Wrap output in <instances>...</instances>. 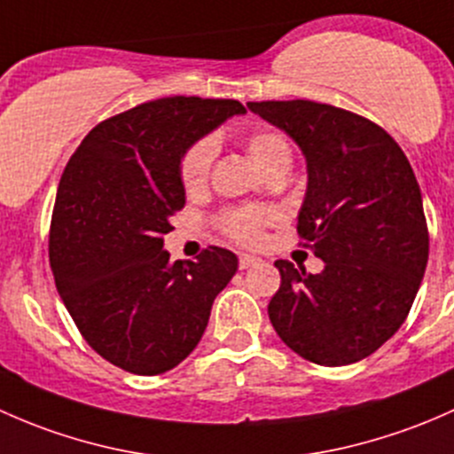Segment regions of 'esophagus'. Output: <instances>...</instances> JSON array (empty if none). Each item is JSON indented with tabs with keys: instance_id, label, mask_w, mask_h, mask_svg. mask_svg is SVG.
<instances>
[{
	"instance_id": "34e87169",
	"label": "esophagus",
	"mask_w": 454,
	"mask_h": 454,
	"mask_svg": "<svg viewBox=\"0 0 454 454\" xmlns=\"http://www.w3.org/2000/svg\"><path fill=\"white\" fill-rule=\"evenodd\" d=\"M258 258H255V255H247V254H242L240 258H238V266H240V269H249V266H254V264H258Z\"/></svg>"
}]
</instances>
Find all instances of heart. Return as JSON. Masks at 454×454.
<instances>
[{
    "label": "heart",
    "mask_w": 454,
    "mask_h": 454,
    "mask_svg": "<svg viewBox=\"0 0 454 454\" xmlns=\"http://www.w3.org/2000/svg\"><path fill=\"white\" fill-rule=\"evenodd\" d=\"M245 148L255 166L260 168L264 175L279 170V168H291L293 153L291 144L282 133L273 129H258L245 137ZM214 155H216V146L212 139H199L194 142L188 151L181 157L179 175L181 184L188 192H196L207 184L209 170H212ZM270 212L262 207H238L227 209L218 225L227 233L231 240L240 242V245H258L262 240V229L270 223Z\"/></svg>",
    "instance_id": "1"
}]
</instances>
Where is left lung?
<instances>
[{"label":"left lung","instance_id":"1","mask_svg":"<svg viewBox=\"0 0 454 454\" xmlns=\"http://www.w3.org/2000/svg\"><path fill=\"white\" fill-rule=\"evenodd\" d=\"M295 139L308 188L297 233L325 262L317 275L278 260L269 319L306 361L349 365L376 352L409 315L428 262L422 192L395 139L352 111L312 100L249 102Z\"/></svg>","mask_w":454,"mask_h":454}]
</instances>
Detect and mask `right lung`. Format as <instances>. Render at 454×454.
I'll use <instances>...</instances> for the list:
<instances>
[{"instance_id": "obj_1", "label": "right lung", "mask_w": 454, "mask_h": 454, "mask_svg": "<svg viewBox=\"0 0 454 454\" xmlns=\"http://www.w3.org/2000/svg\"><path fill=\"white\" fill-rule=\"evenodd\" d=\"M238 100L172 96L89 130L60 176L50 227L56 291L82 339L124 372L157 376L199 345L238 258L209 247L170 262L163 236L185 205L184 153Z\"/></svg>"}]
</instances>
